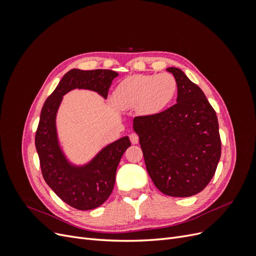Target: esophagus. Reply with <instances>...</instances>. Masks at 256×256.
Wrapping results in <instances>:
<instances>
[{
	"label": "esophagus",
	"mask_w": 256,
	"mask_h": 256,
	"mask_svg": "<svg viewBox=\"0 0 256 256\" xmlns=\"http://www.w3.org/2000/svg\"><path fill=\"white\" fill-rule=\"evenodd\" d=\"M130 138V142L132 144H138V136L136 134H131L129 136Z\"/></svg>",
	"instance_id": "34e87169"
}]
</instances>
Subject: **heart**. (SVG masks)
I'll return each mask as SVG.
<instances>
[{"instance_id":"b5f03b06","label":"heart","mask_w":256,"mask_h":256,"mask_svg":"<svg viewBox=\"0 0 256 256\" xmlns=\"http://www.w3.org/2000/svg\"><path fill=\"white\" fill-rule=\"evenodd\" d=\"M177 90L174 76L134 74L122 80L113 92L112 102L122 110L136 109L144 114H156L171 102Z\"/></svg>"}]
</instances>
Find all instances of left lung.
<instances>
[{"mask_svg": "<svg viewBox=\"0 0 256 256\" xmlns=\"http://www.w3.org/2000/svg\"><path fill=\"white\" fill-rule=\"evenodd\" d=\"M177 82L176 104L157 114L136 116L146 170L166 196L196 194L212 180L221 157L216 114L203 90L180 69L170 67Z\"/></svg>", "mask_w": 256, "mask_h": 256, "instance_id": "left-lung-1", "label": "left lung"}]
</instances>
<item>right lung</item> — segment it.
Returning <instances> with one entry per match:
<instances>
[{
  "mask_svg": "<svg viewBox=\"0 0 256 256\" xmlns=\"http://www.w3.org/2000/svg\"><path fill=\"white\" fill-rule=\"evenodd\" d=\"M118 76V72L108 69H72L62 78L42 109L35 145L44 180L62 200L79 210L94 209L111 196L118 166L131 143L128 136H124L104 147L88 164L72 166L58 145L56 112L62 98L74 88L94 90L106 98L112 81Z\"/></svg>",
  "mask_w": 256,
  "mask_h": 256,
  "instance_id": "1",
  "label": "right lung"
}]
</instances>
